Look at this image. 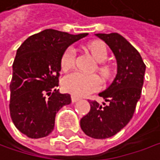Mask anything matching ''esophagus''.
<instances>
[{
	"label": "esophagus",
	"instance_id": "1",
	"mask_svg": "<svg viewBox=\"0 0 160 160\" xmlns=\"http://www.w3.org/2000/svg\"><path fill=\"white\" fill-rule=\"evenodd\" d=\"M71 100H72V102H73V103H75V102H77V101H78V100H79V98L75 97V96H72V97H71Z\"/></svg>",
	"mask_w": 160,
	"mask_h": 160
}]
</instances>
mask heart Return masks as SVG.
<instances>
[{
  "instance_id": "heart-1",
  "label": "heart",
  "mask_w": 160,
  "mask_h": 160,
  "mask_svg": "<svg viewBox=\"0 0 160 160\" xmlns=\"http://www.w3.org/2000/svg\"><path fill=\"white\" fill-rule=\"evenodd\" d=\"M88 49L98 62H103L108 59V48L102 42L95 41L91 43L88 46ZM75 61L76 49L73 47H68L62 52L60 62L62 69H70L75 64ZM97 70L103 78H109L111 75V68L106 64L99 63L97 66ZM62 86L67 93L78 97H83L99 90L101 87V81L96 74H86L81 71H74L64 76L62 81Z\"/></svg>"
}]
</instances>
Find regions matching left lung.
Returning a JSON list of instances; mask_svg holds the SVG:
<instances>
[{"mask_svg": "<svg viewBox=\"0 0 160 160\" xmlns=\"http://www.w3.org/2000/svg\"><path fill=\"white\" fill-rule=\"evenodd\" d=\"M111 48L117 61V74L111 86L98 96L103 106L89 100L91 110L81 119L83 132L94 139L117 134L131 120L143 85L145 64L139 51L121 34L97 33Z\"/></svg>", "mask_w": 160, "mask_h": 160, "instance_id": "left-lung-1", "label": "left lung"}]
</instances>
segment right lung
I'll return each instance as SVG.
<instances>
[{
    "mask_svg": "<svg viewBox=\"0 0 160 160\" xmlns=\"http://www.w3.org/2000/svg\"><path fill=\"white\" fill-rule=\"evenodd\" d=\"M87 33L70 34L47 29L28 37L18 48L10 83V115L16 128L32 139L48 136L55 116L71 103L57 87L62 52Z\"/></svg>",
    "mask_w": 160,
    "mask_h": 160,
    "instance_id": "add662e5",
    "label": "right lung"
}]
</instances>
